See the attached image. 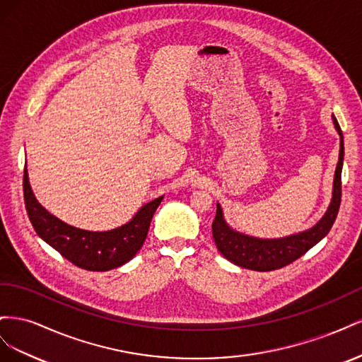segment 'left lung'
<instances>
[{"instance_id": "left-lung-1", "label": "left lung", "mask_w": 362, "mask_h": 362, "mask_svg": "<svg viewBox=\"0 0 362 362\" xmlns=\"http://www.w3.org/2000/svg\"><path fill=\"white\" fill-rule=\"evenodd\" d=\"M332 122L339 136V154L334 173L332 198L323 217L314 226L298 234L281 238H258L240 233L233 226H229V223L225 221L222 206L217 202V211L213 221V238L218 252L228 261L249 270H276L300 258L305 252H308L331 231L338 214L339 202H341V170L344 160L343 133L334 115Z\"/></svg>"}]
</instances>
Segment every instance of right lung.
<instances>
[{"mask_svg":"<svg viewBox=\"0 0 362 362\" xmlns=\"http://www.w3.org/2000/svg\"><path fill=\"white\" fill-rule=\"evenodd\" d=\"M164 196L141 205L125 225L108 231H87L60 221L42 206L31 190L24 169V201L30 222L37 235L72 264L86 270L107 272L133 259L145 243L149 225Z\"/></svg>","mask_w":362,"mask_h":362,"instance_id":"add662e5","label":"right lung"}]
</instances>
